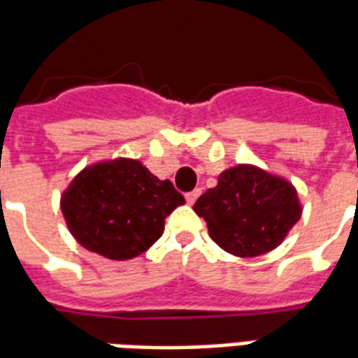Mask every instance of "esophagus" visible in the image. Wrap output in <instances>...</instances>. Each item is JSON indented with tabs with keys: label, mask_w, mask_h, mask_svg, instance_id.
Segmentation results:
<instances>
[{
	"label": "esophagus",
	"mask_w": 358,
	"mask_h": 358,
	"mask_svg": "<svg viewBox=\"0 0 358 358\" xmlns=\"http://www.w3.org/2000/svg\"><path fill=\"white\" fill-rule=\"evenodd\" d=\"M200 194H202V190L194 189L192 192H187V196H185V198H187V202H189V204H194Z\"/></svg>",
	"instance_id": "obj_1"
}]
</instances>
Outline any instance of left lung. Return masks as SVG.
<instances>
[{
  "label": "left lung",
  "instance_id": "1",
  "mask_svg": "<svg viewBox=\"0 0 358 358\" xmlns=\"http://www.w3.org/2000/svg\"><path fill=\"white\" fill-rule=\"evenodd\" d=\"M192 210L204 217L211 240L236 257L275 250L301 217L296 187L275 173L238 164L219 173Z\"/></svg>",
  "mask_w": 358,
  "mask_h": 358
}]
</instances>
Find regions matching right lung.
I'll use <instances>...</instances> for the list:
<instances>
[{
	"mask_svg": "<svg viewBox=\"0 0 358 358\" xmlns=\"http://www.w3.org/2000/svg\"><path fill=\"white\" fill-rule=\"evenodd\" d=\"M181 204L185 198L171 181H160L133 158L91 164L61 196L62 215L78 244L114 262L147 252Z\"/></svg>",
	"mask_w": 358,
	"mask_h": 358,
	"instance_id": "1",
	"label": "right lung"
}]
</instances>
